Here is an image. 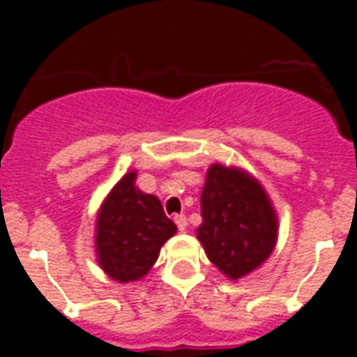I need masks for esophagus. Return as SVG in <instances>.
Returning a JSON list of instances; mask_svg holds the SVG:
<instances>
[{
    "label": "esophagus",
    "mask_w": 357,
    "mask_h": 357,
    "mask_svg": "<svg viewBox=\"0 0 357 357\" xmlns=\"http://www.w3.org/2000/svg\"><path fill=\"white\" fill-rule=\"evenodd\" d=\"M174 222H176V225H178L179 231H185V229H187V218L183 216V214H178V216L174 218Z\"/></svg>",
    "instance_id": "1"
}]
</instances>
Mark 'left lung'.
Wrapping results in <instances>:
<instances>
[{
    "instance_id": "8db88e82",
    "label": "left lung",
    "mask_w": 357,
    "mask_h": 357,
    "mask_svg": "<svg viewBox=\"0 0 357 357\" xmlns=\"http://www.w3.org/2000/svg\"><path fill=\"white\" fill-rule=\"evenodd\" d=\"M201 216L197 239L210 262L231 281L260 268L275 248L279 222L273 202L262 183L239 166L210 164Z\"/></svg>"
}]
</instances>
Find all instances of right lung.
<instances>
[{
  "instance_id": "right-lung-1",
  "label": "right lung",
  "mask_w": 357,
  "mask_h": 357,
  "mask_svg": "<svg viewBox=\"0 0 357 357\" xmlns=\"http://www.w3.org/2000/svg\"><path fill=\"white\" fill-rule=\"evenodd\" d=\"M135 179V170L124 174L102 199L95 218L97 264L118 283H133L147 275L164 243L178 231L160 201L143 193Z\"/></svg>"
}]
</instances>
